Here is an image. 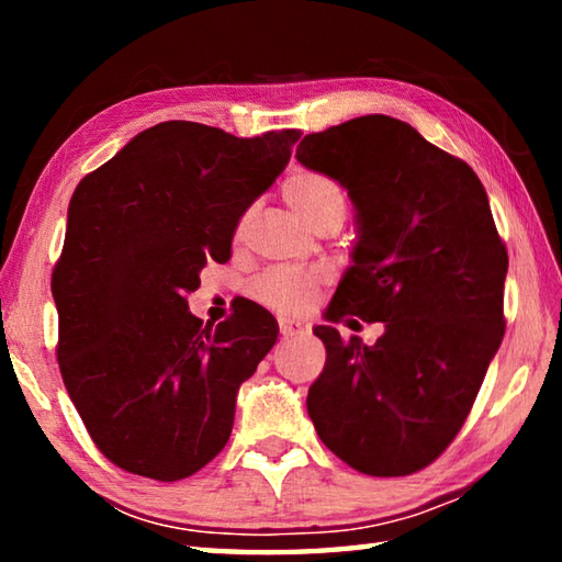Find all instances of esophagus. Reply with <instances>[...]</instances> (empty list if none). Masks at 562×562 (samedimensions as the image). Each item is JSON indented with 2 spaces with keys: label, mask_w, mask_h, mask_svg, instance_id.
I'll return each mask as SVG.
<instances>
[{
  "label": "esophagus",
  "mask_w": 562,
  "mask_h": 562,
  "mask_svg": "<svg viewBox=\"0 0 562 562\" xmlns=\"http://www.w3.org/2000/svg\"><path fill=\"white\" fill-rule=\"evenodd\" d=\"M304 331H310V327L304 325L300 319H280V335L282 337H297L304 335Z\"/></svg>",
  "instance_id": "obj_1"
}]
</instances>
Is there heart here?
Instances as JSON below:
<instances>
[{"instance_id":"heart-1","label":"heart","mask_w":562,"mask_h":562,"mask_svg":"<svg viewBox=\"0 0 562 562\" xmlns=\"http://www.w3.org/2000/svg\"><path fill=\"white\" fill-rule=\"evenodd\" d=\"M284 198L304 221L315 227L329 215L347 213V193L337 180L322 173H297L284 183ZM322 274L315 270H272L255 280L250 294L262 307L282 312H300L307 307L312 294L317 292Z\"/></svg>"}]
</instances>
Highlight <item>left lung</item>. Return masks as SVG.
<instances>
[{
  "label": "left lung",
  "mask_w": 562,
  "mask_h": 562,
  "mask_svg": "<svg viewBox=\"0 0 562 562\" xmlns=\"http://www.w3.org/2000/svg\"><path fill=\"white\" fill-rule=\"evenodd\" d=\"M294 158L347 188L355 205L357 245L327 319L384 322L372 347L315 327L327 361L307 414L351 469L422 471L461 431L506 329L508 252L486 188L469 164L384 113L310 133Z\"/></svg>",
  "instance_id": "obj_1"
}]
</instances>
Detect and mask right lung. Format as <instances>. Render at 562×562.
Returning a JSON list of instances; mask_svg holds the SVG:
<instances>
[{"instance_id": "1", "label": "right lung", "mask_w": 562, "mask_h": 562, "mask_svg": "<svg viewBox=\"0 0 562 562\" xmlns=\"http://www.w3.org/2000/svg\"><path fill=\"white\" fill-rule=\"evenodd\" d=\"M300 136L235 138L166 121L76 186L52 274L56 359L93 443L119 469L180 481L231 439L237 389L278 341V319L243 302L203 325L186 294L201 288L207 260H231L243 213Z\"/></svg>"}]
</instances>
